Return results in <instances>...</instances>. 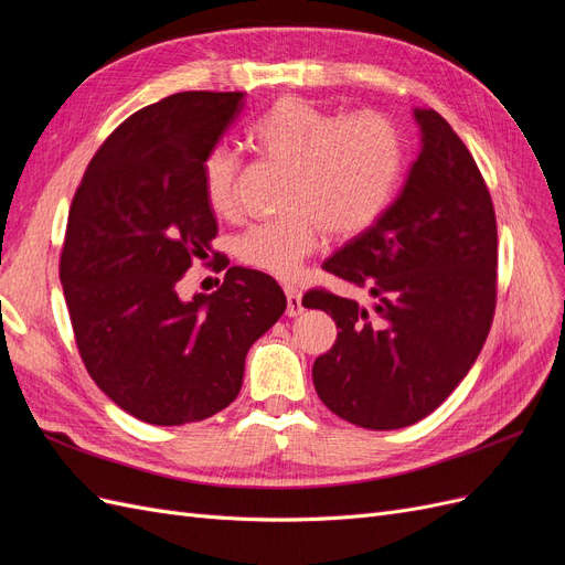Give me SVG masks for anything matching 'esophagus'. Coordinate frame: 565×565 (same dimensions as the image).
Masks as SVG:
<instances>
[{
	"mask_svg": "<svg viewBox=\"0 0 565 565\" xmlns=\"http://www.w3.org/2000/svg\"><path fill=\"white\" fill-rule=\"evenodd\" d=\"M282 289H285V297H287V311H285V313H287L289 318L301 316L303 306H301V292H299V289H297L295 285H285Z\"/></svg>",
	"mask_w": 565,
	"mask_h": 565,
	"instance_id": "esophagus-1",
	"label": "esophagus"
}]
</instances>
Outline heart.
<instances>
[{
  "label": "heart",
  "mask_w": 565,
  "mask_h": 565,
  "mask_svg": "<svg viewBox=\"0 0 565 565\" xmlns=\"http://www.w3.org/2000/svg\"><path fill=\"white\" fill-rule=\"evenodd\" d=\"M249 143L287 164L282 204L276 218L256 221L235 237V256L268 276H292L322 237H349L367 228L396 193L403 172V139L377 113L341 117L311 100L287 96L256 117ZM237 160L214 148L202 164L204 198L216 214L235 207Z\"/></svg>",
  "instance_id": "b5f03b06"
}]
</instances>
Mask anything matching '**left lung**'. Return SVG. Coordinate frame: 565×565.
Masks as SVG:
<instances>
[{
  "label": "left lung",
  "instance_id": "1",
  "mask_svg": "<svg viewBox=\"0 0 565 565\" xmlns=\"http://www.w3.org/2000/svg\"><path fill=\"white\" fill-rule=\"evenodd\" d=\"M419 152L388 207L322 268L372 301L313 289L306 309L337 322L313 384L332 413L372 431L431 415L481 353L494 313L498 224L467 146L431 108H413Z\"/></svg>",
  "mask_w": 565,
  "mask_h": 565
}]
</instances>
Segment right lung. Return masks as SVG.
Returning a JSON list of instances; mask_svg holds the SVG:
<instances>
[{
	"instance_id": "1",
	"label": "right lung",
	"mask_w": 565,
	"mask_h": 565,
	"mask_svg": "<svg viewBox=\"0 0 565 565\" xmlns=\"http://www.w3.org/2000/svg\"><path fill=\"white\" fill-rule=\"evenodd\" d=\"M243 96L181 92L127 117L89 162L67 214L61 285L82 361L115 405L156 426L228 407L249 347L287 309L276 280L243 266L212 295H179L216 235L202 164Z\"/></svg>"
}]
</instances>
